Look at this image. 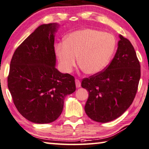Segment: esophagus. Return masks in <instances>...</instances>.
Returning a JSON list of instances; mask_svg holds the SVG:
<instances>
[{
    "label": "esophagus",
    "mask_w": 149,
    "mask_h": 149,
    "mask_svg": "<svg viewBox=\"0 0 149 149\" xmlns=\"http://www.w3.org/2000/svg\"><path fill=\"white\" fill-rule=\"evenodd\" d=\"M75 86H76L77 88H79V87H81V82L79 79H75Z\"/></svg>",
    "instance_id": "esophagus-1"
}]
</instances>
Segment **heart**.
I'll return each instance as SVG.
<instances>
[{
  "mask_svg": "<svg viewBox=\"0 0 149 149\" xmlns=\"http://www.w3.org/2000/svg\"><path fill=\"white\" fill-rule=\"evenodd\" d=\"M115 40L108 33L93 29H84L68 34L64 44L56 46V52L62 69L72 72L79 65L87 74L94 75L102 71L107 65L114 52Z\"/></svg>",
  "mask_w": 149,
  "mask_h": 149,
  "instance_id": "1",
  "label": "heart"
}]
</instances>
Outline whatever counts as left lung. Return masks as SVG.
Segmentation results:
<instances>
[{
    "label": "left lung",
    "instance_id": "1",
    "mask_svg": "<svg viewBox=\"0 0 149 149\" xmlns=\"http://www.w3.org/2000/svg\"><path fill=\"white\" fill-rule=\"evenodd\" d=\"M114 58L103 71L84 78L89 92L85 111L91 119L107 123L117 119L132 104L141 77V65L134 47L119 35Z\"/></svg>",
    "mask_w": 149,
    "mask_h": 149
}]
</instances>
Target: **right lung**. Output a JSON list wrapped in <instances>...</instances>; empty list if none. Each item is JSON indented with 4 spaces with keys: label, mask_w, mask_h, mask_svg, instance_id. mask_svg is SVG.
I'll list each match as a JSON object with an SVG mask.
<instances>
[{
    "label": "right lung",
    "mask_w": 149,
    "mask_h": 149,
    "mask_svg": "<svg viewBox=\"0 0 149 149\" xmlns=\"http://www.w3.org/2000/svg\"><path fill=\"white\" fill-rule=\"evenodd\" d=\"M58 24H42L14 53L8 87L14 104L28 121L49 123L60 117L64 99L75 91V78L56 68L54 33Z\"/></svg>",
    "instance_id": "add662e5"
}]
</instances>
